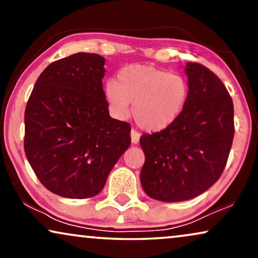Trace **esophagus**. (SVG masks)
Here are the masks:
<instances>
[{"instance_id": "esophagus-1", "label": "esophagus", "mask_w": 258, "mask_h": 258, "mask_svg": "<svg viewBox=\"0 0 258 258\" xmlns=\"http://www.w3.org/2000/svg\"><path fill=\"white\" fill-rule=\"evenodd\" d=\"M132 143L133 144H137L140 142V134L136 132V130H132Z\"/></svg>"}]
</instances>
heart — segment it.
Segmentation results:
<instances>
[{
	"instance_id": "obj_1",
	"label": "heart",
	"mask_w": 258,
	"mask_h": 258,
	"mask_svg": "<svg viewBox=\"0 0 258 258\" xmlns=\"http://www.w3.org/2000/svg\"><path fill=\"white\" fill-rule=\"evenodd\" d=\"M112 115L124 118L133 103V115L141 129L158 133L177 121L184 110L189 87L182 76L150 64H130L104 87Z\"/></svg>"
}]
</instances>
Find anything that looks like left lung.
I'll return each instance as SVG.
<instances>
[{
    "label": "left lung",
    "mask_w": 258,
    "mask_h": 258,
    "mask_svg": "<svg viewBox=\"0 0 258 258\" xmlns=\"http://www.w3.org/2000/svg\"><path fill=\"white\" fill-rule=\"evenodd\" d=\"M189 96L177 121L140 140L146 161L141 184L151 199L182 202L210 188L224 170L234 140V104L227 88L199 63L185 66Z\"/></svg>",
    "instance_id": "1"
}]
</instances>
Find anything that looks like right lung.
I'll use <instances>...</instances> for the list:
<instances>
[{
	"label": "right lung",
	"mask_w": 258,
	"mask_h": 258,
	"mask_svg": "<svg viewBox=\"0 0 258 258\" xmlns=\"http://www.w3.org/2000/svg\"><path fill=\"white\" fill-rule=\"evenodd\" d=\"M105 58L77 52L38 76L24 112V151L40 182L67 199L103 189L130 146L129 123L111 118L105 100Z\"/></svg>",
	"instance_id": "add662e5"
}]
</instances>
